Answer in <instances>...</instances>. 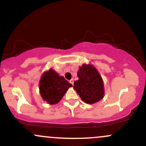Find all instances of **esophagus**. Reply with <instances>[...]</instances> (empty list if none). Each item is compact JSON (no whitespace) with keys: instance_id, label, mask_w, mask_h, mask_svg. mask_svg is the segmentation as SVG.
<instances>
[{"instance_id":"esophagus-1","label":"esophagus","mask_w":146,"mask_h":146,"mask_svg":"<svg viewBox=\"0 0 146 146\" xmlns=\"http://www.w3.org/2000/svg\"><path fill=\"white\" fill-rule=\"evenodd\" d=\"M69 82H70V83H71L72 85H73V83H74V80H73V79H71V80H70Z\"/></svg>"}]
</instances>
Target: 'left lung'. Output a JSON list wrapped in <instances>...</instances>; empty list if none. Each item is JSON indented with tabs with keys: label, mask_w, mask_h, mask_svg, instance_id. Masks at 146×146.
<instances>
[{
	"label": "left lung",
	"mask_w": 146,
	"mask_h": 146,
	"mask_svg": "<svg viewBox=\"0 0 146 146\" xmlns=\"http://www.w3.org/2000/svg\"><path fill=\"white\" fill-rule=\"evenodd\" d=\"M78 80L73 88L82 100L86 104H94L104 98V89L102 77L93 65L83 64L78 72Z\"/></svg>",
	"instance_id": "1"
}]
</instances>
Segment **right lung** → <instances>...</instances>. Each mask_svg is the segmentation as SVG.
I'll list each match as a JSON object with an SVG mask.
<instances>
[{
    "mask_svg": "<svg viewBox=\"0 0 146 146\" xmlns=\"http://www.w3.org/2000/svg\"><path fill=\"white\" fill-rule=\"evenodd\" d=\"M72 84L62 76L50 69L44 73L40 82V93L42 98L50 104L60 101Z\"/></svg>",
    "mask_w": 146,
    "mask_h": 146,
    "instance_id": "add662e5",
    "label": "right lung"
}]
</instances>
